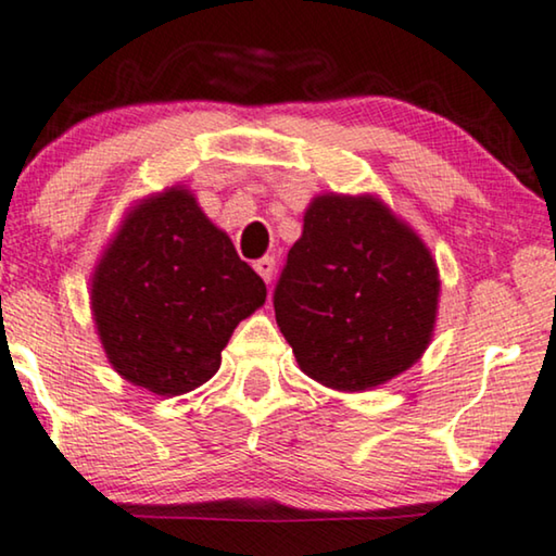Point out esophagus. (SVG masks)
Returning a JSON list of instances; mask_svg holds the SVG:
<instances>
[{"label":"esophagus","mask_w":556,"mask_h":556,"mask_svg":"<svg viewBox=\"0 0 556 556\" xmlns=\"http://www.w3.org/2000/svg\"><path fill=\"white\" fill-rule=\"evenodd\" d=\"M253 268L258 270V276L265 280V283H270L273 273H276V258H270V255H265V258L253 263Z\"/></svg>","instance_id":"1"}]
</instances>
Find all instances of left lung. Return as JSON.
I'll use <instances>...</instances> for the list:
<instances>
[{
  "label": "left lung",
  "mask_w": 556,
  "mask_h": 556,
  "mask_svg": "<svg viewBox=\"0 0 556 556\" xmlns=\"http://www.w3.org/2000/svg\"><path fill=\"white\" fill-rule=\"evenodd\" d=\"M439 270L421 238L371 195H320L273 291L298 366L366 391L416 364L431 341Z\"/></svg>",
  "instance_id": "8db88e82"
}]
</instances>
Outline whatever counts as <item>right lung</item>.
<instances>
[{
	"label": "right lung",
	"mask_w": 556,
	"mask_h": 556,
	"mask_svg": "<svg viewBox=\"0 0 556 556\" xmlns=\"http://www.w3.org/2000/svg\"><path fill=\"white\" fill-rule=\"evenodd\" d=\"M263 303V278L180 188L127 215L92 278L110 364L157 396L213 378L236 326Z\"/></svg>",
	"instance_id": "obj_1"
}]
</instances>
